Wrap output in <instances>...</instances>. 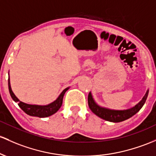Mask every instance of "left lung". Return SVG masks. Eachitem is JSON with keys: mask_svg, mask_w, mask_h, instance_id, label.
Here are the masks:
<instances>
[{"mask_svg": "<svg viewBox=\"0 0 156 156\" xmlns=\"http://www.w3.org/2000/svg\"><path fill=\"white\" fill-rule=\"evenodd\" d=\"M148 93L149 90H147L146 93L142 98L141 100L131 108L126 109H113L101 107L99 104H98L95 99L93 98L91 92H90L88 95L89 107L94 114L96 115L101 119L105 120V121L114 123L121 122V121H125V120L129 119L132 116L136 115L142 108L145 101H146L147 98L148 96Z\"/></svg>", "mask_w": 156, "mask_h": 156, "instance_id": "left-lung-1", "label": "left lung"}]
</instances>
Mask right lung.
I'll list each match as a JSON object with an SVG mask.
<instances>
[{
	"instance_id": "add662e5",
	"label": "right lung",
	"mask_w": 156,
	"mask_h": 156,
	"mask_svg": "<svg viewBox=\"0 0 156 156\" xmlns=\"http://www.w3.org/2000/svg\"><path fill=\"white\" fill-rule=\"evenodd\" d=\"M8 86H9V91L10 95L12 98L13 99L15 102L18 103V106L20 108L26 112L27 115L30 116H35V117L39 118H45L49 117L58 112V110L61 108V105L63 103V98L65 92L67 91L69 89V87H66L64 89L61 93L60 94L59 96L57 98L56 100L52 101V103L48 104L47 105H37V104H30L24 103V102L20 101L19 99L16 97L14 92H12L10 85V80H9H9H8Z\"/></svg>"
}]
</instances>
